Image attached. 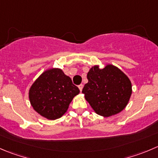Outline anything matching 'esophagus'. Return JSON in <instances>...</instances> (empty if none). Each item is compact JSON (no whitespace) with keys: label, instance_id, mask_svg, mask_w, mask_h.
<instances>
[{"label":"esophagus","instance_id":"34e87169","mask_svg":"<svg viewBox=\"0 0 158 158\" xmlns=\"http://www.w3.org/2000/svg\"><path fill=\"white\" fill-rule=\"evenodd\" d=\"M79 90H80V92H82V89H83V85H82V84H81V85H79Z\"/></svg>","mask_w":158,"mask_h":158}]
</instances>
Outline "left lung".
Listing matches in <instances>:
<instances>
[{"mask_svg":"<svg viewBox=\"0 0 158 158\" xmlns=\"http://www.w3.org/2000/svg\"><path fill=\"white\" fill-rule=\"evenodd\" d=\"M82 93L95 113L108 117L120 113L128 104L132 85L123 71L111 64L102 69L96 65L87 73Z\"/></svg>","mask_w":158,"mask_h":158,"instance_id":"8db88e82","label":"left lung"}]
</instances>
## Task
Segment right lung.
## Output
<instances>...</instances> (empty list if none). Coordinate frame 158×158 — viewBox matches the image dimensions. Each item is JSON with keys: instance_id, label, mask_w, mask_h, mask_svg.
<instances>
[{"instance_id": "1", "label": "right lung", "mask_w": 158, "mask_h": 158, "mask_svg": "<svg viewBox=\"0 0 158 158\" xmlns=\"http://www.w3.org/2000/svg\"><path fill=\"white\" fill-rule=\"evenodd\" d=\"M79 93L69 76L60 69L51 68L38 76L29 89L28 97L34 110L48 120L62 117L73 98Z\"/></svg>"}]
</instances>
